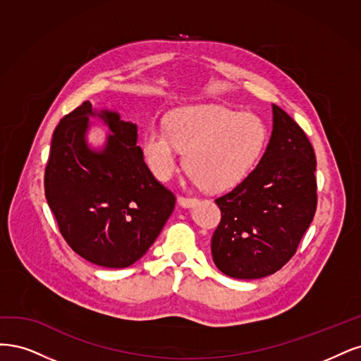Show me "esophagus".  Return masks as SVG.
<instances>
[{"instance_id":"34e87169","label":"esophagus","mask_w":361,"mask_h":361,"mask_svg":"<svg viewBox=\"0 0 361 361\" xmlns=\"http://www.w3.org/2000/svg\"><path fill=\"white\" fill-rule=\"evenodd\" d=\"M177 202L180 207L183 208H192L193 205L197 204V200L196 197H184V196H178L177 197Z\"/></svg>"}]
</instances>
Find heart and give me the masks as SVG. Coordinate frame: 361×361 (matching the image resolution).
I'll return each instance as SVG.
<instances>
[{"instance_id":"b5f03b06","label":"heart","mask_w":361,"mask_h":361,"mask_svg":"<svg viewBox=\"0 0 361 361\" xmlns=\"http://www.w3.org/2000/svg\"><path fill=\"white\" fill-rule=\"evenodd\" d=\"M265 139V124L258 115L222 104H196L173 111L166 129L149 127L142 151L157 180L172 178L185 153V166L195 183L208 190H225L249 176Z\"/></svg>"}]
</instances>
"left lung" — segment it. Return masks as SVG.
<instances>
[{"instance_id": "left-lung-1", "label": "left lung", "mask_w": 361, "mask_h": 361, "mask_svg": "<svg viewBox=\"0 0 361 361\" xmlns=\"http://www.w3.org/2000/svg\"><path fill=\"white\" fill-rule=\"evenodd\" d=\"M259 164L216 200L222 219L212 238L213 261L234 279H261L293 258L317 210V157L303 129L276 104Z\"/></svg>"}]
</instances>
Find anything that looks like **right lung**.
I'll list each match as a JSON object with an SVG mask.
<instances>
[{"instance_id": "1", "label": "right lung", "mask_w": 361, "mask_h": 361, "mask_svg": "<svg viewBox=\"0 0 361 361\" xmlns=\"http://www.w3.org/2000/svg\"><path fill=\"white\" fill-rule=\"evenodd\" d=\"M90 118L110 129L105 144H87ZM137 126L90 102L60 121L44 172V195L60 232L91 264L124 269L141 259L176 207L144 161Z\"/></svg>"}]
</instances>
